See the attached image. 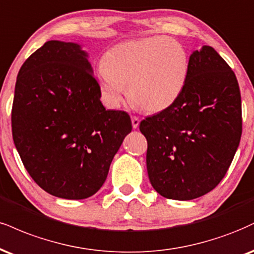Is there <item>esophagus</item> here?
Wrapping results in <instances>:
<instances>
[{
  "instance_id": "esophagus-1",
  "label": "esophagus",
  "mask_w": 254,
  "mask_h": 254,
  "mask_svg": "<svg viewBox=\"0 0 254 254\" xmlns=\"http://www.w3.org/2000/svg\"><path fill=\"white\" fill-rule=\"evenodd\" d=\"M131 123H132L133 129H137L139 125V118L136 117V116H133V117H131Z\"/></svg>"
}]
</instances>
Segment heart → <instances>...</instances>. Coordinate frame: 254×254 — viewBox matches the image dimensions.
Returning <instances> with one entry per match:
<instances>
[{
	"label": "heart",
	"instance_id": "b5f03b06",
	"mask_svg": "<svg viewBox=\"0 0 254 254\" xmlns=\"http://www.w3.org/2000/svg\"><path fill=\"white\" fill-rule=\"evenodd\" d=\"M189 74V56L181 42L167 36L132 40L112 47L98 68L104 102L117 109L127 97L146 111L158 112L181 96Z\"/></svg>",
	"mask_w": 254,
	"mask_h": 254
}]
</instances>
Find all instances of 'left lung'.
I'll return each mask as SVG.
<instances>
[{
    "label": "left lung",
    "mask_w": 254,
    "mask_h": 254,
    "mask_svg": "<svg viewBox=\"0 0 254 254\" xmlns=\"http://www.w3.org/2000/svg\"><path fill=\"white\" fill-rule=\"evenodd\" d=\"M146 169L155 190L187 201L224 179L240 143L241 97L234 72L210 46L189 58V74L172 106L143 119Z\"/></svg>",
    "instance_id": "1"
}]
</instances>
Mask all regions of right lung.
Wrapping results in <instances>:
<instances>
[{
	"label": "right lung",
	"mask_w": 254,
	"mask_h": 254,
	"mask_svg": "<svg viewBox=\"0 0 254 254\" xmlns=\"http://www.w3.org/2000/svg\"><path fill=\"white\" fill-rule=\"evenodd\" d=\"M80 45L51 40L21 66L11 131L27 172L48 194L92 196L105 182L130 116L105 110L99 84Z\"/></svg>",
	"instance_id": "right-lung-1"
}]
</instances>
